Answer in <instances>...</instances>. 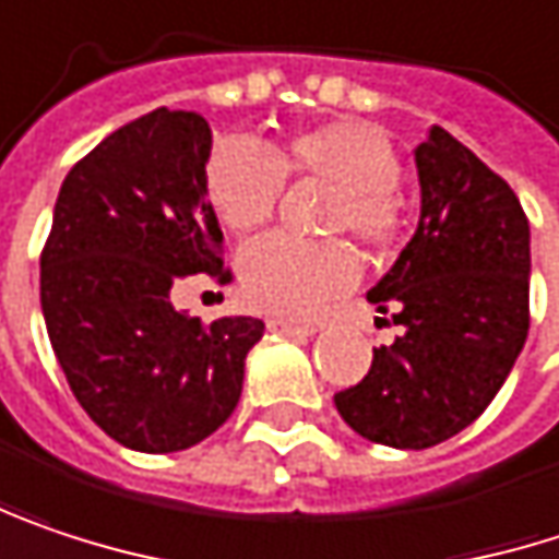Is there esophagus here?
<instances>
[{"label":"esophagus","mask_w":559,"mask_h":559,"mask_svg":"<svg viewBox=\"0 0 559 559\" xmlns=\"http://www.w3.org/2000/svg\"><path fill=\"white\" fill-rule=\"evenodd\" d=\"M269 330L278 332V335H313L317 326H310V323H290V320L272 317V320H269Z\"/></svg>","instance_id":"esophagus-1"}]
</instances>
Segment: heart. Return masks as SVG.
Listing matches in <instances>:
<instances>
[{
    "label": "heart",
    "instance_id": "1",
    "mask_svg": "<svg viewBox=\"0 0 559 559\" xmlns=\"http://www.w3.org/2000/svg\"><path fill=\"white\" fill-rule=\"evenodd\" d=\"M287 181H320L330 194L320 204L317 229L352 236L368 252L386 249L403 224L400 156L378 124L335 118L284 136L269 153L246 136L214 143L204 188L217 217L233 233H252L275 217ZM358 278V259L345 239L265 236L239 259V281L252 307L307 320Z\"/></svg>",
    "mask_w": 559,
    "mask_h": 559
}]
</instances>
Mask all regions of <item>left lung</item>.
<instances>
[{
	"label": "left lung",
	"instance_id": "8db88e82",
	"mask_svg": "<svg viewBox=\"0 0 559 559\" xmlns=\"http://www.w3.org/2000/svg\"><path fill=\"white\" fill-rule=\"evenodd\" d=\"M419 229L368 290L400 335L374 348L361 383L335 393L368 441L423 451L467 429L528 338V217L509 188L448 130L416 146Z\"/></svg>",
	"mask_w": 559,
	"mask_h": 559
}]
</instances>
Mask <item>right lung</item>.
<instances>
[{"label": "right lung", "instance_id": "obj_1", "mask_svg": "<svg viewBox=\"0 0 559 559\" xmlns=\"http://www.w3.org/2000/svg\"><path fill=\"white\" fill-rule=\"evenodd\" d=\"M211 128L156 108L85 153L57 194L40 252V310L53 355L88 419L146 454L217 431L242 393L265 323L178 313L173 284L233 281L207 201Z\"/></svg>", "mask_w": 559, "mask_h": 559}]
</instances>
